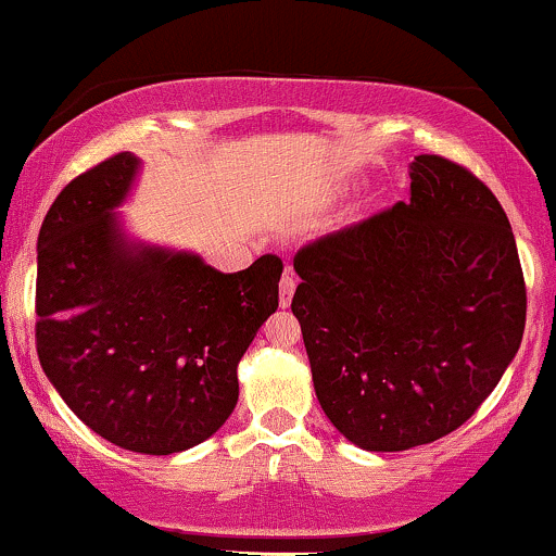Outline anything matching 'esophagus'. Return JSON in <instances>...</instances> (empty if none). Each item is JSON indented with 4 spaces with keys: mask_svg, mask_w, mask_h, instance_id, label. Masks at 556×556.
Returning <instances> with one entry per match:
<instances>
[{
    "mask_svg": "<svg viewBox=\"0 0 556 556\" xmlns=\"http://www.w3.org/2000/svg\"><path fill=\"white\" fill-rule=\"evenodd\" d=\"M295 287H298L295 274H292V269H285L282 282H279V305H282V308H287V305H290Z\"/></svg>",
    "mask_w": 556,
    "mask_h": 556,
    "instance_id": "esophagus-1",
    "label": "esophagus"
}]
</instances>
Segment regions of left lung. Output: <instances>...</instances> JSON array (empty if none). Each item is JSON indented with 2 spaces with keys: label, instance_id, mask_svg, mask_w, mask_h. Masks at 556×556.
<instances>
[{
  "label": "left lung",
  "instance_id": "left-lung-1",
  "mask_svg": "<svg viewBox=\"0 0 556 556\" xmlns=\"http://www.w3.org/2000/svg\"><path fill=\"white\" fill-rule=\"evenodd\" d=\"M292 314L316 397L348 442L402 452L446 437L500 384L526 282L494 193L450 159L410 164V201L300 248Z\"/></svg>",
  "mask_w": 556,
  "mask_h": 556
}]
</instances>
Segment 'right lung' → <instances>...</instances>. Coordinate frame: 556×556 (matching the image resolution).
<instances>
[{"label": "right lung", "instance_id": "right-lung-1", "mask_svg": "<svg viewBox=\"0 0 556 556\" xmlns=\"http://www.w3.org/2000/svg\"><path fill=\"white\" fill-rule=\"evenodd\" d=\"M138 172L130 151L106 159L43 216L36 348L88 429L172 455L206 442L238 405V363L277 311L282 261L222 274L198 253L130 238L117 208Z\"/></svg>", "mask_w": 556, "mask_h": 556}]
</instances>
